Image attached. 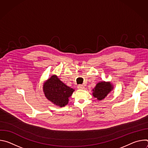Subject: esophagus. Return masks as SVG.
Segmentation results:
<instances>
[{"instance_id":"1","label":"esophagus","mask_w":148,"mask_h":148,"mask_svg":"<svg viewBox=\"0 0 148 148\" xmlns=\"http://www.w3.org/2000/svg\"><path fill=\"white\" fill-rule=\"evenodd\" d=\"M77 88L79 90H84V88H85V87H84V86L83 85H78Z\"/></svg>"}]
</instances>
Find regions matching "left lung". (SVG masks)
<instances>
[{"mask_svg":"<svg viewBox=\"0 0 148 148\" xmlns=\"http://www.w3.org/2000/svg\"><path fill=\"white\" fill-rule=\"evenodd\" d=\"M112 90L113 86L110 82H99L92 90V95L94 97L101 101L106 97Z\"/></svg>","mask_w":148,"mask_h":148,"instance_id":"1","label":"left lung"}]
</instances>
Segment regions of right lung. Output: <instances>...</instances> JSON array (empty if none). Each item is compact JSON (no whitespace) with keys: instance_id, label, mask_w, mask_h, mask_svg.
I'll return each mask as SVG.
<instances>
[{"instance_id":"1","label":"right lung","mask_w":148,"mask_h":148,"mask_svg":"<svg viewBox=\"0 0 148 148\" xmlns=\"http://www.w3.org/2000/svg\"><path fill=\"white\" fill-rule=\"evenodd\" d=\"M43 88L46 97L60 107L68 104L69 98L74 91L73 88L66 86L56 75H52L44 83Z\"/></svg>"}]
</instances>
